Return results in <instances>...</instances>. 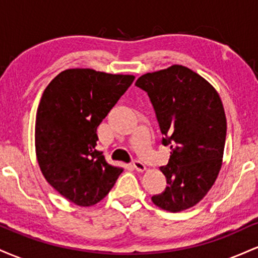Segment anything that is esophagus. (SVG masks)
<instances>
[{"label":"esophagus","instance_id":"1","mask_svg":"<svg viewBox=\"0 0 258 258\" xmlns=\"http://www.w3.org/2000/svg\"><path fill=\"white\" fill-rule=\"evenodd\" d=\"M133 167H135L138 172H143V171H146L147 168L146 165H144L143 162L139 161V160H135V161H133Z\"/></svg>","mask_w":258,"mask_h":258}]
</instances>
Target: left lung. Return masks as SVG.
<instances>
[{
  "label": "left lung",
  "instance_id": "8db88e82",
  "mask_svg": "<svg viewBox=\"0 0 258 258\" xmlns=\"http://www.w3.org/2000/svg\"><path fill=\"white\" fill-rule=\"evenodd\" d=\"M136 86L149 96L161 143L171 146L168 164L160 167L167 186L152 200L166 211H183L205 197L221 170L227 133L222 100L205 79L183 65L144 74Z\"/></svg>",
  "mask_w": 258,
  "mask_h": 258
}]
</instances>
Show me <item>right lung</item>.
<instances>
[{
	"instance_id": "obj_1",
	"label": "right lung",
	"mask_w": 258,
	"mask_h": 258,
	"mask_svg": "<svg viewBox=\"0 0 258 258\" xmlns=\"http://www.w3.org/2000/svg\"><path fill=\"white\" fill-rule=\"evenodd\" d=\"M133 80V75L68 69L41 97L35 123L38 165L47 182L76 205L98 203L122 172L96 149L97 127Z\"/></svg>"
}]
</instances>
